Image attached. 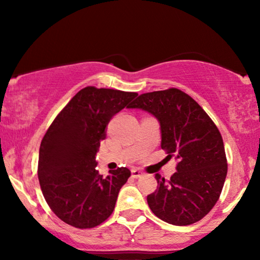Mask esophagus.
Listing matches in <instances>:
<instances>
[{
  "label": "esophagus",
  "mask_w": 260,
  "mask_h": 260,
  "mask_svg": "<svg viewBox=\"0 0 260 260\" xmlns=\"http://www.w3.org/2000/svg\"><path fill=\"white\" fill-rule=\"evenodd\" d=\"M131 175H133V177H135V179H137V177H141L143 175V172L137 168H133L131 169Z\"/></svg>",
  "instance_id": "obj_1"
}]
</instances>
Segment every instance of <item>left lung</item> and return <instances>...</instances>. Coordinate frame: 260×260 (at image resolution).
Instances as JSON below:
<instances>
[{
  "mask_svg": "<svg viewBox=\"0 0 260 260\" xmlns=\"http://www.w3.org/2000/svg\"><path fill=\"white\" fill-rule=\"evenodd\" d=\"M127 108L150 112L161 125V148L176 156L175 174H156L157 189L147 197L151 212L163 221L187 226L214 207L227 175L221 134L204 109L179 88L138 95Z\"/></svg>",
  "mask_w": 260,
  "mask_h": 260,
  "instance_id": "8db88e82",
  "label": "left lung"
}]
</instances>
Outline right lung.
<instances>
[{
  "instance_id": "obj_1",
  "label": "right lung",
  "mask_w": 260,
  "mask_h": 260,
  "mask_svg": "<svg viewBox=\"0 0 260 260\" xmlns=\"http://www.w3.org/2000/svg\"><path fill=\"white\" fill-rule=\"evenodd\" d=\"M136 92L87 86L58 113L41 141L38 177L52 212L76 229H92L112 214L119 189L131 172L125 167L103 177L95 156L113 116Z\"/></svg>"
}]
</instances>
